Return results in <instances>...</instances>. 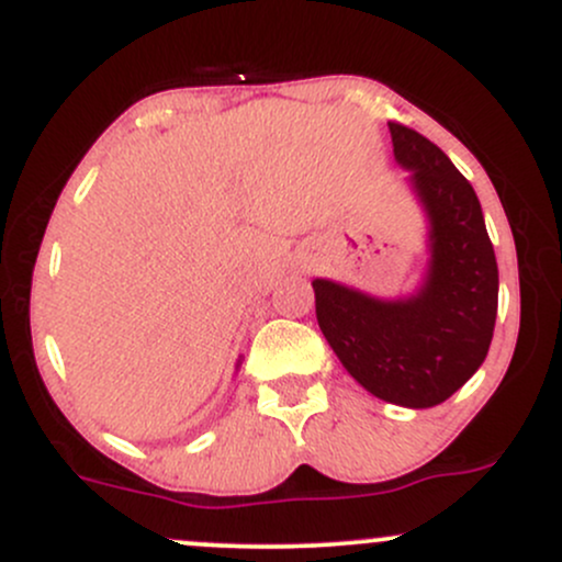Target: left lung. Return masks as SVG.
I'll return each instance as SVG.
<instances>
[{
    "label": "left lung",
    "mask_w": 562,
    "mask_h": 562,
    "mask_svg": "<svg viewBox=\"0 0 562 562\" xmlns=\"http://www.w3.org/2000/svg\"><path fill=\"white\" fill-rule=\"evenodd\" d=\"M393 158L428 222V263L415 293L378 299L344 282H312L319 330L372 396L428 409L460 391L486 359L496 322L494 245L479 195L441 147L389 124Z\"/></svg>",
    "instance_id": "1"
}]
</instances>
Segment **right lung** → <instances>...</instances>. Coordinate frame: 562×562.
<instances>
[{"label":"right lung","instance_id":"add662e5","mask_svg":"<svg viewBox=\"0 0 562 562\" xmlns=\"http://www.w3.org/2000/svg\"><path fill=\"white\" fill-rule=\"evenodd\" d=\"M240 364H243V359H237V367H235V370H240Z\"/></svg>","mask_w":562,"mask_h":562}]
</instances>
